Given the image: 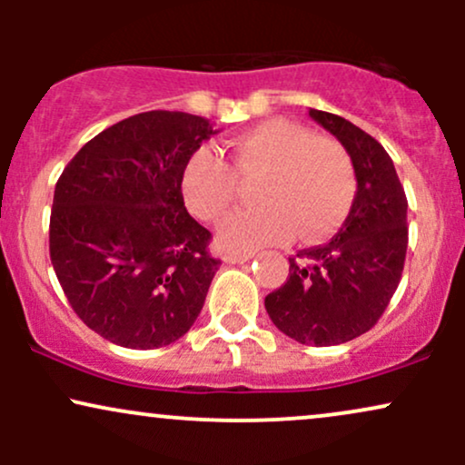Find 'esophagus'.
Wrapping results in <instances>:
<instances>
[{"mask_svg":"<svg viewBox=\"0 0 465 465\" xmlns=\"http://www.w3.org/2000/svg\"><path fill=\"white\" fill-rule=\"evenodd\" d=\"M253 258V251H244V253H227L225 262L227 264H242V262H249V260Z\"/></svg>","mask_w":465,"mask_h":465,"instance_id":"obj_1","label":"esophagus"}]
</instances>
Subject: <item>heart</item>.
<instances>
[{"mask_svg": "<svg viewBox=\"0 0 465 465\" xmlns=\"http://www.w3.org/2000/svg\"><path fill=\"white\" fill-rule=\"evenodd\" d=\"M238 177H260L253 194L260 207L221 223L216 242L225 251L284 242L295 232L303 242H317L343 225L356 199L348 151L284 117L240 133L232 142V165L207 148L192 154L181 174L185 205L201 221H218L236 201Z\"/></svg>", "mask_w": 465, "mask_h": 465, "instance_id": "obj_1", "label": "heart"}]
</instances>
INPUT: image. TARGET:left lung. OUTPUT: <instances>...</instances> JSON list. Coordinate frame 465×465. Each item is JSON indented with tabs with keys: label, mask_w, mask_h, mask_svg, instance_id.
I'll list each match as a JSON object with an SVG mask.
<instances>
[{
	"label": "left lung",
	"mask_w": 465,
	"mask_h": 465,
	"mask_svg": "<svg viewBox=\"0 0 465 465\" xmlns=\"http://www.w3.org/2000/svg\"><path fill=\"white\" fill-rule=\"evenodd\" d=\"M350 154L356 199L339 233L322 247L288 258L284 286L264 308L280 332L303 345L348 343L382 317L407 255V196L385 148L345 117L311 109Z\"/></svg>",
	"instance_id": "left-lung-1"
}]
</instances>
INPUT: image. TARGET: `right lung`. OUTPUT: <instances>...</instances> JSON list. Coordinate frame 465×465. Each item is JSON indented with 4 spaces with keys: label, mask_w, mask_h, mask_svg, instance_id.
<instances>
[{
    "label": "right lung",
    "mask_w": 465,
    "mask_h": 465,
    "mask_svg": "<svg viewBox=\"0 0 465 465\" xmlns=\"http://www.w3.org/2000/svg\"><path fill=\"white\" fill-rule=\"evenodd\" d=\"M210 120L146 111L89 140L56 181L50 258L84 325L111 343L154 350L199 317L221 260L188 214L181 174Z\"/></svg>",
    "instance_id": "obj_1"
}]
</instances>
